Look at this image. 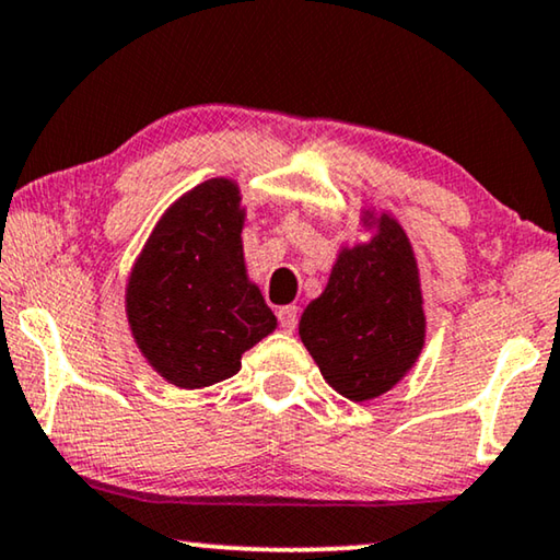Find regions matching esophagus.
Returning a JSON list of instances; mask_svg holds the SVG:
<instances>
[{
    "label": "esophagus",
    "instance_id": "34e87169",
    "mask_svg": "<svg viewBox=\"0 0 560 560\" xmlns=\"http://www.w3.org/2000/svg\"><path fill=\"white\" fill-rule=\"evenodd\" d=\"M277 316H279V324L283 331H294L299 324V306H281Z\"/></svg>",
    "mask_w": 560,
    "mask_h": 560
}]
</instances>
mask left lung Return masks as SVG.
Returning <instances> with one entry per match:
<instances>
[{"instance_id":"1","label":"left lung","mask_w":560,"mask_h":560,"mask_svg":"<svg viewBox=\"0 0 560 560\" xmlns=\"http://www.w3.org/2000/svg\"><path fill=\"white\" fill-rule=\"evenodd\" d=\"M299 337L324 380L352 402L402 380L422 349L424 314L412 246L397 221L382 215L370 244L341 252Z\"/></svg>"}]
</instances>
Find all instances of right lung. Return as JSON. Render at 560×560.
<instances>
[{
  "mask_svg": "<svg viewBox=\"0 0 560 560\" xmlns=\"http://www.w3.org/2000/svg\"><path fill=\"white\" fill-rule=\"evenodd\" d=\"M238 200L236 183H200L168 208L132 269V337L175 387L233 377L241 354L277 329V316L246 279Z\"/></svg>",
  "mask_w": 560,
  "mask_h": 560,
  "instance_id": "add662e5",
  "label": "right lung"
}]
</instances>
